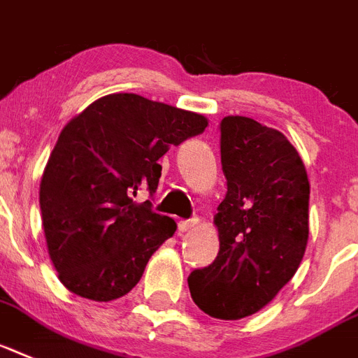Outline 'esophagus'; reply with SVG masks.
Returning a JSON list of instances; mask_svg holds the SVG:
<instances>
[{
	"instance_id": "1",
	"label": "esophagus",
	"mask_w": 358,
	"mask_h": 358,
	"mask_svg": "<svg viewBox=\"0 0 358 358\" xmlns=\"http://www.w3.org/2000/svg\"><path fill=\"white\" fill-rule=\"evenodd\" d=\"M197 217H192V220H181L179 223H177V229H179V232H188V230H192L194 227L197 225Z\"/></svg>"
}]
</instances>
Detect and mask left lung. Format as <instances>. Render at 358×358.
Instances as JSON below:
<instances>
[{
	"label": "left lung",
	"instance_id": "8db88e82",
	"mask_svg": "<svg viewBox=\"0 0 358 358\" xmlns=\"http://www.w3.org/2000/svg\"><path fill=\"white\" fill-rule=\"evenodd\" d=\"M225 199L215 214L220 252L188 276L201 311L221 320L249 317L294 276L309 238L306 166L278 129L249 117L220 124Z\"/></svg>",
	"mask_w": 358,
	"mask_h": 358
}]
</instances>
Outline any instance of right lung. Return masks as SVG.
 <instances>
[{"mask_svg":"<svg viewBox=\"0 0 358 358\" xmlns=\"http://www.w3.org/2000/svg\"><path fill=\"white\" fill-rule=\"evenodd\" d=\"M208 126L203 115L133 93L102 96L62 129L40 185L47 249L60 282L82 298L128 294L176 221L135 203L155 194L159 159Z\"/></svg>","mask_w":358,"mask_h":358,"instance_id":"add662e5","label":"right lung"}]
</instances>
